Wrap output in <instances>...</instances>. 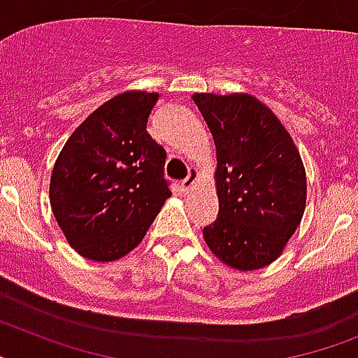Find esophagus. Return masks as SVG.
Listing matches in <instances>:
<instances>
[{
    "mask_svg": "<svg viewBox=\"0 0 358 358\" xmlns=\"http://www.w3.org/2000/svg\"><path fill=\"white\" fill-rule=\"evenodd\" d=\"M197 177H199V173H197V170H194V168H190V172H188V176L185 177L181 181V190L188 192L192 188V186L196 185Z\"/></svg>",
    "mask_w": 358,
    "mask_h": 358,
    "instance_id": "34e87169",
    "label": "esophagus"
}]
</instances>
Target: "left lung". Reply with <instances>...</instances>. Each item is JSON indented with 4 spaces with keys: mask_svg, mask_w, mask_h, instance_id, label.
I'll list each match as a JSON object with an SVG mask.
<instances>
[{
    "mask_svg": "<svg viewBox=\"0 0 358 358\" xmlns=\"http://www.w3.org/2000/svg\"><path fill=\"white\" fill-rule=\"evenodd\" d=\"M214 137L220 212L203 229L206 245L239 271L278 258L306 208V170L276 115L249 94L196 93Z\"/></svg>",
    "mask_w": 358,
    "mask_h": 358,
    "instance_id": "left-lung-1",
    "label": "left lung"
}]
</instances>
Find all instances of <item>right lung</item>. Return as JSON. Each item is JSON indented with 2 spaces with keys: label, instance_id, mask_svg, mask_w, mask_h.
I'll use <instances>...</instances> for the list:
<instances>
[{
  "label": "right lung",
  "instance_id": "1",
  "mask_svg": "<svg viewBox=\"0 0 358 358\" xmlns=\"http://www.w3.org/2000/svg\"><path fill=\"white\" fill-rule=\"evenodd\" d=\"M157 93L128 91L80 124L51 176V208L71 247L113 262L133 250L164 201L166 152L146 131Z\"/></svg>",
  "mask_w": 358,
  "mask_h": 358
}]
</instances>
